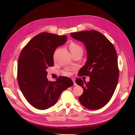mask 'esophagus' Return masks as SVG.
<instances>
[{"label":"esophagus","mask_w":135,"mask_h":135,"mask_svg":"<svg viewBox=\"0 0 135 135\" xmlns=\"http://www.w3.org/2000/svg\"><path fill=\"white\" fill-rule=\"evenodd\" d=\"M72 80H73V82H74V85H75H75H76V83H75V79H74V78H73V79H72Z\"/></svg>","instance_id":"1"}]
</instances>
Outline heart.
<instances>
[{
    "label": "heart",
    "mask_w": 135,
    "mask_h": 135,
    "mask_svg": "<svg viewBox=\"0 0 135 135\" xmlns=\"http://www.w3.org/2000/svg\"><path fill=\"white\" fill-rule=\"evenodd\" d=\"M69 47H70V49L71 53L77 51H82V49L81 48V46L77 44L76 43L73 42H71L70 44V45H69ZM71 72L70 71H66L64 73V75H66V76H69V75H71Z\"/></svg>",
    "instance_id": "1"
}]
</instances>
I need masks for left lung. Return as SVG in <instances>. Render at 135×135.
I'll return each mask as SVG.
<instances>
[{
  "label": "left lung",
  "instance_id": "1",
  "mask_svg": "<svg viewBox=\"0 0 135 135\" xmlns=\"http://www.w3.org/2000/svg\"><path fill=\"white\" fill-rule=\"evenodd\" d=\"M71 36L83 42L87 51L86 64L79 70V76H89L90 81L86 82L80 78L75 80L83 89L79 100L87 109H99L110 101L117 87L119 70L116 51L110 41L98 31H82Z\"/></svg>",
  "mask_w": 135,
  "mask_h": 135
}]
</instances>
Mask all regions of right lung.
<instances>
[{"instance_id": "right-lung-1", "label": "right lung", "mask_w": 135, "mask_h": 135, "mask_svg": "<svg viewBox=\"0 0 135 135\" xmlns=\"http://www.w3.org/2000/svg\"><path fill=\"white\" fill-rule=\"evenodd\" d=\"M66 36L44 32L36 36L21 51L18 62L17 79L23 96L30 104L45 110L57 102L64 90L74 85L70 78L60 76L49 81L46 69L53 67L56 48L67 41Z\"/></svg>"}]
</instances>
